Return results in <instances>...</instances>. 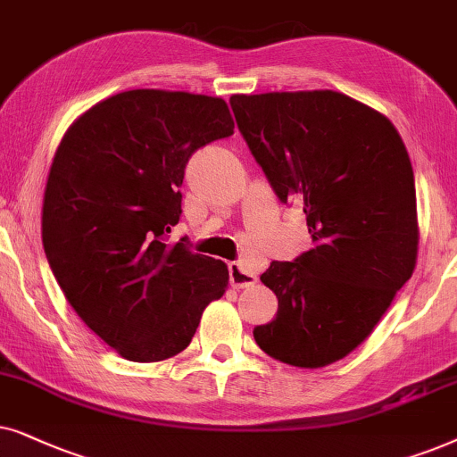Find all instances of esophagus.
Wrapping results in <instances>:
<instances>
[{
	"label": "esophagus",
	"instance_id": "34e87169",
	"mask_svg": "<svg viewBox=\"0 0 457 457\" xmlns=\"http://www.w3.org/2000/svg\"><path fill=\"white\" fill-rule=\"evenodd\" d=\"M229 284L234 288H248V286L257 284V276L242 263H229Z\"/></svg>",
	"mask_w": 457,
	"mask_h": 457
}]
</instances>
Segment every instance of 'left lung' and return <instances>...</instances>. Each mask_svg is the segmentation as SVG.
Here are the masks:
<instances>
[{
    "instance_id": "left-lung-1",
    "label": "left lung",
    "mask_w": 457,
    "mask_h": 457,
    "mask_svg": "<svg viewBox=\"0 0 457 457\" xmlns=\"http://www.w3.org/2000/svg\"><path fill=\"white\" fill-rule=\"evenodd\" d=\"M229 104L278 198H303L315 242L261 276L278 313L254 340L288 366H330L374 332L416 270L410 154L385 114L340 91L234 94Z\"/></svg>"
}]
</instances>
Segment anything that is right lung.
Returning a JSON list of instances; mask_svg holds the SVG:
<instances>
[{"label": "right lung", "mask_w": 457, "mask_h": 457, "mask_svg": "<svg viewBox=\"0 0 457 457\" xmlns=\"http://www.w3.org/2000/svg\"><path fill=\"white\" fill-rule=\"evenodd\" d=\"M232 133L221 97L129 89L85 111L54 154L46 257L79 318L123 360L178 355L228 290L223 261L165 234L179 221L187 158Z\"/></svg>", "instance_id": "obj_1"}]
</instances>
